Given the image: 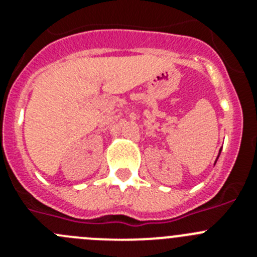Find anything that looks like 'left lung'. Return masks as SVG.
Masks as SVG:
<instances>
[{
	"mask_svg": "<svg viewBox=\"0 0 257 257\" xmlns=\"http://www.w3.org/2000/svg\"><path fill=\"white\" fill-rule=\"evenodd\" d=\"M219 156H220V153H219Z\"/></svg>",
	"mask_w": 257,
	"mask_h": 257,
	"instance_id": "8db88e82",
	"label": "left lung"
}]
</instances>
